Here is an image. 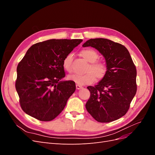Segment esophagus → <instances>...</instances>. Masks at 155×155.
I'll return each mask as SVG.
<instances>
[{
  "instance_id": "34e87169",
  "label": "esophagus",
  "mask_w": 155,
  "mask_h": 155,
  "mask_svg": "<svg viewBox=\"0 0 155 155\" xmlns=\"http://www.w3.org/2000/svg\"><path fill=\"white\" fill-rule=\"evenodd\" d=\"M76 89H78V90H79V89H81V88H83L82 86L79 85H76Z\"/></svg>"
}]
</instances>
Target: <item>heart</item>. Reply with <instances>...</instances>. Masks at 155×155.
I'll return each instance as SVG.
<instances>
[{
  "mask_svg": "<svg viewBox=\"0 0 155 155\" xmlns=\"http://www.w3.org/2000/svg\"><path fill=\"white\" fill-rule=\"evenodd\" d=\"M81 55L91 64L88 67L87 72L83 74H74L68 76V79L78 85H85L94 83L96 80H101L104 79L107 74L108 68L106 64L101 62H97L99 58V55L95 50L90 48H86L81 50ZM72 54H68L63 60V67L68 72L72 71Z\"/></svg>",
  "mask_w": 155,
  "mask_h": 155,
  "instance_id": "b5f03b06",
  "label": "heart"
}]
</instances>
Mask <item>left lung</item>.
<instances>
[{
  "label": "left lung",
  "instance_id": "8db88e82",
  "mask_svg": "<svg viewBox=\"0 0 155 155\" xmlns=\"http://www.w3.org/2000/svg\"><path fill=\"white\" fill-rule=\"evenodd\" d=\"M92 46L104 56L106 76L91 92L85 105L88 112L98 122L108 123L120 118L128 111L137 91V68L129 51L118 43L103 38L91 39L83 45Z\"/></svg>",
  "mask_w": 155,
  "mask_h": 155
}]
</instances>
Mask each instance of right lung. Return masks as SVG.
Returning <instances> with one entry per match:
<instances>
[{"label":"right lung","mask_w":155,"mask_h":155,"mask_svg":"<svg viewBox=\"0 0 155 155\" xmlns=\"http://www.w3.org/2000/svg\"><path fill=\"white\" fill-rule=\"evenodd\" d=\"M82 39H50L33 45L17 68L15 88L22 110L40 121L56 118L76 91L65 76L63 60Z\"/></svg>","instance_id":"add662e5"}]
</instances>
